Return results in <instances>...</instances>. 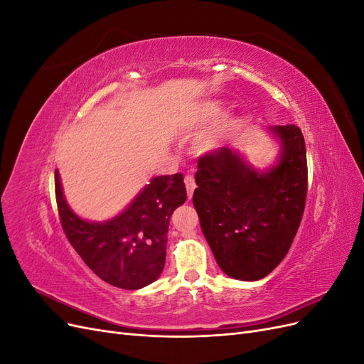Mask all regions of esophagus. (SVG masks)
Returning <instances> with one entry per match:
<instances>
[{
    "label": "esophagus",
    "instance_id": "1",
    "mask_svg": "<svg viewBox=\"0 0 364 364\" xmlns=\"http://www.w3.org/2000/svg\"><path fill=\"white\" fill-rule=\"evenodd\" d=\"M185 186H186V193H188V199H191L193 193L196 190V181L191 174L185 176Z\"/></svg>",
    "mask_w": 364,
    "mask_h": 364
}]
</instances>
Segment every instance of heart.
Listing matches in <instances>:
<instances>
[{
	"label": "heart",
	"mask_w": 364,
	"mask_h": 364,
	"mask_svg": "<svg viewBox=\"0 0 364 364\" xmlns=\"http://www.w3.org/2000/svg\"><path fill=\"white\" fill-rule=\"evenodd\" d=\"M223 112V103L218 100H208L205 103H200L196 107V111L190 119V126L193 129H200L206 124H211L213 121H215ZM232 126V121H225L223 126L220 127L215 132H211V134L205 135L199 141V150L202 153H211L217 150L218 147H222L223 139L226 138V132L228 129Z\"/></svg>",
	"instance_id": "obj_1"
}]
</instances>
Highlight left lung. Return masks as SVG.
<instances>
[{
	"label": "left lung",
	"mask_w": 364,
	"mask_h": 364,
	"mask_svg": "<svg viewBox=\"0 0 364 364\" xmlns=\"http://www.w3.org/2000/svg\"><path fill=\"white\" fill-rule=\"evenodd\" d=\"M279 153L259 170L240 150L200 158L193 205L214 258L228 277L258 281L287 255L306 197V150L294 124L269 126Z\"/></svg>",
	"instance_id": "left-lung-1"
}]
</instances>
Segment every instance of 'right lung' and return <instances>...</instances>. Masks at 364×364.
<instances>
[{"label":"right lung","mask_w":364,"mask_h":364,"mask_svg":"<svg viewBox=\"0 0 364 364\" xmlns=\"http://www.w3.org/2000/svg\"><path fill=\"white\" fill-rule=\"evenodd\" d=\"M56 200L63 232L98 278L124 290L155 282L164 270L170 217L186 200L181 173L156 176L123 211L105 222L77 215L63 196L54 171Z\"/></svg>","instance_id":"1"}]
</instances>
